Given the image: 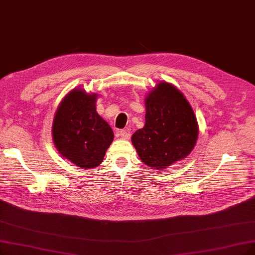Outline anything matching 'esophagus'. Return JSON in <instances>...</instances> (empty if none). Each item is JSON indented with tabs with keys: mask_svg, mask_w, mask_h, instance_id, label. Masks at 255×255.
Returning <instances> with one entry per match:
<instances>
[{
	"mask_svg": "<svg viewBox=\"0 0 255 255\" xmlns=\"http://www.w3.org/2000/svg\"><path fill=\"white\" fill-rule=\"evenodd\" d=\"M119 134H120V136L122 138H124V139L130 138V133L128 132V131H126V130H121L120 132H119Z\"/></svg>",
	"mask_w": 255,
	"mask_h": 255,
	"instance_id": "34e87169",
	"label": "esophagus"
}]
</instances>
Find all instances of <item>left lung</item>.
Listing matches in <instances>:
<instances>
[{
	"mask_svg": "<svg viewBox=\"0 0 255 255\" xmlns=\"http://www.w3.org/2000/svg\"><path fill=\"white\" fill-rule=\"evenodd\" d=\"M145 125L136 130L131 142L144 164L163 170L186 158L197 136L194 111L183 92L161 81L145 98Z\"/></svg>",
	"mask_w": 255,
	"mask_h": 255,
	"instance_id": "1",
	"label": "left lung"
}]
</instances>
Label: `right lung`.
Returning <instances> with one entry per match:
<instances>
[{
    "label": "right lung",
    "mask_w": 255,
    "mask_h": 255,
    "mask_svg": "<svg viewBox=\"0 0 255 255\" xmlns=\"http://www.w3.org/2000/svg\"><path fill=\"white\" fill-rule=\"evenodd\" d=\"M97 93L68 92L55 111L52 139L60 154L83 169L98 167L111 145L113 131L97 112Z\"/></svg>",
    "instance_id": "1"
}]
</instances>
